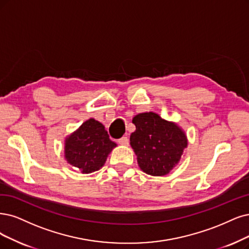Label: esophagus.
Returning a JSON list of instances; mask_svg holds the SVG:
<instances>
[{"label": "esophagus", "instance_id": "34e87169", "mask_svg": "<svg viewBox=\"0 0 249 249\" xmlns=\"http://www.w3.org/2000/svg\"><path fill=\"white\" fill-rule=\"evenodd\" d=\"M118 142L122 145H128V143H129V140H128L127 136H123L120 140H118Z\"/></svg>", "mask_w": 249, "mask_h": 249}]
</instances>
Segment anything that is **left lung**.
Instances as JSON below:
<instances>
[{"mask_svg": "<svg viewBox=\"0 0 249 249\" xmlns=\"http://www.w3.org/2000/svg\"><path fill=\"white\" fill-rule=\"evenodd\" d=\"M132 123L136 129L130 135V144L141 169L154 177L169 173L187 148L186 134L153 112L136 115Z\"/></svg>", "mask_w": 249, "mask_h": 249, "instance_id": "obj_1", "label": "left lung"}]
</instances>
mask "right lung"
Instances as JSON below:
<instances>
[{"label":"right lung","instance_id":"obj_1","mask_svg":"<svg viewBox=\"0 0 249 249\" xmlns=\"http://www.w3.org/2000/svg\"><path fill=\"white\" fill-rule=\"evenodd\" d=\"M117 144L109 140L105 126L89 119L68 137L64 146L67 161L82 173H91L103 167L107 155Z\"/></svg>","mask_w":249,"mask_h":249}]
</instances>
